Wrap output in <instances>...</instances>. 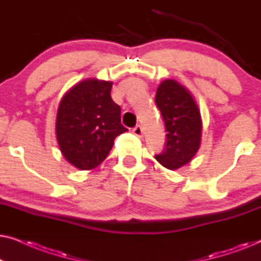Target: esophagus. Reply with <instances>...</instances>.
Masks as SVG:
<instances>
[{"label":"esophagus","mask_w":261,"mask_h":261,"mask_svg":"<svg viewBox=\"0 0 261 261\" xmlns=\"http://www.w3.org/2000/svg\"><path fill=\"white\" fill-rule=\"evenodd\" d=\"M133 133H134V135H137L138 138L144 137V129H142V127L140 126V124H138V126H135L133 128Z\"/></svg>","instance_id":"esophagus-1"}]
</instances>
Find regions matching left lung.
Segmentation results:
<instances>
[{"label": "left lung", "instance_id": "left-lung-1", "mask_svg": "<svg viewBox=\"0 0 261 261\" xmlns=\"http://www.w3.org/2000/svg\"><path fill=\"white\" fill-rule=\"evenodd\" d=\"M155 103L167 132L165 149L155 159L166 169L177 170L190 163L201 146V113L191 92L174 80L159 84Z\"/></svg>", "mask_w": 261, "mask_h": 261}]
</instances>
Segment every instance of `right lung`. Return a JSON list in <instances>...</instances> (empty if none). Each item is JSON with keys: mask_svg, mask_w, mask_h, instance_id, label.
<instances>
[{"mask_svg": "<svg viewBox=\"0 0 261 261\" xmlns=\"http://www.w3.org/2000/svg\"><path fill=\"white\" fill-rule=\"evenodd\" d=\"M113 83L96 78L73 85L60 99L56 135L60 152L80 170L97 167L113 148L121 124V108L112 99Z\"/></svg>", "mask_w": 261, "mask_h": 261, "instance_id": "right-lung-1", "label": "right lung"}]
</instances>
